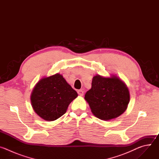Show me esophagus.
<instances>
[{"mask_svg":"<svg viewBox=\"0 0 159 159\" xmlns=\"http://www.w3.org/2000/svg\"><path fill=\"white\" fill-rule=\"evenodd\" d=\"M77 93L80 96H82L84 95V91L82 90H79L77 91Z\"/></svg>","mask_w":159,"mask_h":159,"instance_id":"esophagus-1","label":"esophagus"}]
</instances>
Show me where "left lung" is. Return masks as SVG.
Masks as SVG:
<instances>
[{
  "label": "left lung",
  "instance_id": "8db88e82",
  "mask_svg": "<svg viewBox=\"0 0 159 159\" xmlns=\"http://www.w3.org/2000/svg\"><path fill=\"white\" fill-rule=\"evenodd\" d=\"M84 98L96 117L108 121L118 118L126 111L129 93L126 85L116 76L97 75L93 77L92 87Z\"/></svg>",
  "mask_w": 159,
  "mask_h": 159
}]
</instances>
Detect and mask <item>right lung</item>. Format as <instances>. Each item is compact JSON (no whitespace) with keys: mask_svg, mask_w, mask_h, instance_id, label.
Masks as SVG:
<instances>
[{"mask_svg":"<svg viewBox=\"0 0 159 159\" xmlns=\"http://www.w3.org/2000/svg\"><path fill=\"white\" fill-rule=\"evenodd\" d=\"M78 96L77 92L60 74L41 79L31 95L32 107L43 120L52 121L66 111L70 103Z\"/></svg>","mask_w":159,"mask_h":159,"instance_id":"right-lung-1","label":"right lung"}]
</instances>
